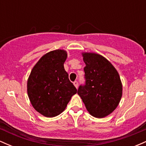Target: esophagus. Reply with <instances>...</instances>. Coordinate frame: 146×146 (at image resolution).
I'll return each mask as SVG.
<instances>
[{"mask_svg": "<svg viewBox=\"0 0 146 146\" xmlns=\"http://www.w3.org/2000/svg\"><path fill=\"white\" fill-rule=\"evenodd\" d=\"M73 84H74V86H75V88H78V82L77 81H75L74 82H73Z\"/></svg>", "mask_w": 146, "mask_h": 146, "instance_id": "esophagus-1", "label": "esophagus"}]
</instances>
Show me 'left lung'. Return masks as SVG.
<instances>
[{
	"label": "left lung",
	"mask_w": 146,
	"mask_h": 146,
	"mask_svg": "<svg viewBox=\"0 0 146 146\" xmlns=\"http://www.w3.org/2000/svg\"><path fill=\"white\" fill-rule=\"evenodd\" d=\"M86 66V84L78 94L92 116L103 118L116 109L122 96V84L114 66L104 57L95 53H82Z\"/></svg>",
	"instance_id": "left-lung-1"
}]
</instances>
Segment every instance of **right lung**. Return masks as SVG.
Here are the masks:
<instances>
[{"mask_svg": "<svg viewBox=\"0 0 146 146\" xmlns=\"http://www.w3.org/2000/svg\"><path fill=\"white\" fill-rule=\"evenodd\" d=\"M67 52L46 53L33 66L27 80V94L34 109L46 117L62 113L77 89L70 82L64 63Z\"/></svg>", "mask_w": 146, "mask_h": 146, "instance_id": "obj_1", "label": "right lung"}]
</instances>
